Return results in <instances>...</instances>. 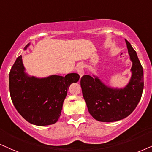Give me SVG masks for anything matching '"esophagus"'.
Listing matches in <instances>:
<instances>
[{"mask_svg":"<svg viewBox=\"0 0 152 152\" xmlns=\"http://www.w3.org/2000/svg\"><path fill=\"white\" fill-rule=\"evenodd\" d=\"M76 71L80 76H82L84 74V66L83 64H80L78 65L77 68H76Z\"/></svg>","mask_w":152,"mask_h":152,"instance_id":"1","label":"esophagus"}]
</instances>
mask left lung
Returning <instances> with one entry per match:
<instances>
[{"mask_svg": "<svg viewBox=\"0 0 152 152\" xmlns=\"http://www.w3.org/2000/svg\"><path fill=\"white\" fill-rule=\"evenodd\" d=\"M132 72L130 81L123 89L105 86L97 77L84 75L81 86L88 112L100 122H115L126 118L135 109L141 99L144 88L143 69L134 49L125 39Z\"/></svg>", "mask_w": 152, "mask_h": 152, "instance_id": "left-lung-1", "label": "left lung"}]
</instances>
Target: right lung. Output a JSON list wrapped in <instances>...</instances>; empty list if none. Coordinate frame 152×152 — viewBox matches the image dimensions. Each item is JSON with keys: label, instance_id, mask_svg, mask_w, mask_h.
<instances>
[{"label": "right lung", "instance_id": "1", "mask_svg": "<svg viewBox=\"0 0 152 152\" xmlns=\"http://www.w3.org/2000/svg\"><path fill=\"white\" fill-rule=\"evenodd\" d=\"M24 70L20 56L9 74L10 94L15 107L31 124L38 126L54 124L61 115L69 86L79 80V75L72 73L65 77L54 75L39 79L28 77Z\"/></svg>", "mask_w": 152, "mask_h": 152}]
</instances>
